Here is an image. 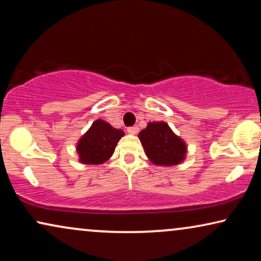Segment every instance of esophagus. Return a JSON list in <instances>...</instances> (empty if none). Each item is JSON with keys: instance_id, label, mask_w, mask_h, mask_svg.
Masks as SVG:
<instances>
[{"instance_id": "1", "label": "esophagus", "mask_w": 261, "mask_h": 261, "mask_svg": "<svg viewBox=\"0 0 261 261\" xmlns=\"http://www.w3.org/2000/svg\"><path fill=\"white\" fill-rule=\"evenodd\" d=\"M127 132L129 134H137L139 132V127L138 126H132V127H128L127 128Z\"/></svg>"}]
</instances>
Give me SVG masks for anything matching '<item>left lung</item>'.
Here are the masks:
<instances>
[{
    "label": "left lung",
    "instance_id": "1",
    "mask_svg": "<svg viewBox=\"0 0 261 261\" xmlns=\"http://www.w3.org/2000/svg\"><path fill=\"white\" fill-rule=\"evenodd\" d=\"M146 155L155 165L172 166L179 164L187 153L184 141L171 130L165 122H149L139 133Z\"/></svg>",
    "mask_w": 261,
    "mask_h": 261
}]
</instances>
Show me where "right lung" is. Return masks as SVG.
<instances>
[{"label":"right lung","instance_id":"add662e5","mask_svg":"<svg viewBox=\"0 0 261 261\" xmlns=\"http://www.w3.org/2000/svg\"><path fill=\"white\" fill-rule=\"evenodd\" d=\"M123 135L122 130L115 129L106 121H95L77 145L81 162L89 165H98L107 162Z\"/></svg>","mask_w":261,"mask_h":261}]
</instances>
